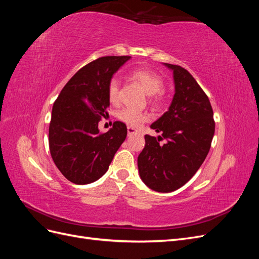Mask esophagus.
<instances>
[{"mask_svg":"<svg viewBox=\"0 0 259 259\" xmlns=\"http://www.w3.org/2000/svg\"><path fill=\"white\" fill-rule=\"evenodd\" d=\"M136 133H137V130H135L134 127H131V126L127 127V134H128V136H131L133 134H136Z\"/></svg>","mask_w":259,"mask_h":259,"instance_id":"1","label":"esophagus"}]
</instances>
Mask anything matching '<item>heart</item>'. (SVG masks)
<instances>
[{
    "label": "heart",
    "instance_id": "obj_1",
    "mask_svg": "<svg viewBox=\"0 0 259 259\" xmlns=\"http://www.w3.org/2000/svg\"><path fill=\"white\" fill-rule=\"evenodd\" d=\"M132 76L143 86L144 90L148 95L152 96L153 103H158L161 99V91L164 86L162 77L149 69H136L132 72ZM119 91H120V82L117 77L109 82L108 85V98L111 104L115 105L119 103ZM117 119L124 122L131 127H137L140 124L148 120V115L146 113L138 112L133 109L124 108L117 112Z\"/></svg>",
    "mask_w": 259,
    "mask_h": 259
}]
</instances>
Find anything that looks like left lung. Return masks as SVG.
<instances>
[{"label":"left lung","mask_w":259,"mask_h":259,"mask_svg":"<svg viewBox=\"0 0 259 259\" xmlns=\"http://www.w3.org/2000/svg\"><path fill=\"white\" fill-rule=\"evenodd\" d=\"M173 72L175 93L166 112L150 125L158 137L145 135V148L137 159L139 176L158 192L179 189L204 162L215 133L210 103L193 79L180 66L163 64ZM163 137L167 140L160 145Z\"/></svg>","instance_id":"left-lung-1"}]
</instances>
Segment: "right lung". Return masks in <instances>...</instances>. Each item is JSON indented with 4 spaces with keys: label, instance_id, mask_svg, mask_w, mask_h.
Listing matches in <instances>:
<instances>
[{
    "label": "right lung",
    "instance_id": "right-lung-1",
    "mask_svg": "<svg viewBox=\"0 0 259 259\" xmlns=\"http://www.w3.org/2000/svg\"><path fill=\"white\" fill-rule=\"evenodd\" d=\"M130 56H108L77 71L54 103L49 144L55 165L69 182L88 185L106 174L127 128L115 121L107 133L98 123L110 106L108 85Z\"/></svg>",
    "mask_w": 259,
    "mask_h": 259
}]
</instances>
